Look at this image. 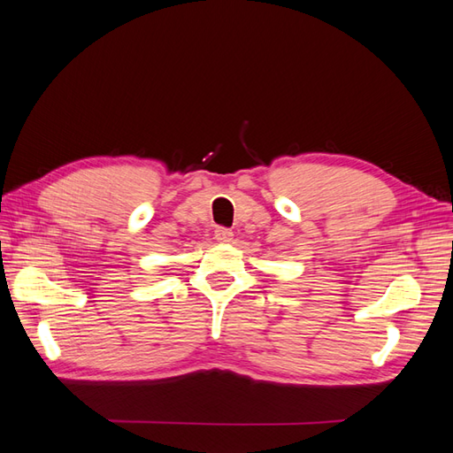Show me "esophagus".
<instances>
[{
	"instance_id": "obj_1",
	"label": "esophagus",
	"mask_w": 453,
	"mask_h": 453,
	"mask_svg": "<svg viewBox=\"0 0 453 453\" xmlns=\"http://www.w3.org/2000/svg\"><path fill=\"white\" fill-rule=\"evenodd\" d=\"M232 232L228 230V228H223V226H219L217 230H215V240L217 242H221V243H226V242H230L232 240Z\"/></svg>"
}]
</instances>
